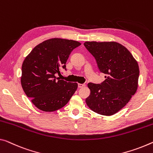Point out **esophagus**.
<instances>
[{
	"label": "esophagus",
	"mask_w": 153,
	"mask_h": 153,
	"mask_svg": "<svg viewBox=\"0 0 153 153\" xmlns=\"http://www.w3.org/2000/svg\"><path fill=\"white\" fill-rule=\"evenodd\" d=\"M85 84H81V83H79V84H78L79 88H83V87H85Z\"/></svg>",
	"instance_id": "34e87169"
}]
</instances>
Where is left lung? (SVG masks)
I'll return each mask as SVG.
<instances>
[{
	"label": "left lung",
	"instance_id": "1",
	"mask_svg": "<svg viewBox=\"0 0 153 153\" xmlns=\"http://www.w3.org/2000/svg\"><path fill=\"white\" fill-rule=\"evenodd\" d=\"M84 46L96 59L100 71L106 74L101 84H88L90 95L86 104L98 114L112 116L127 104L137 90V62L116 42H85Z\"/></svg>",
	"mask_w": 153,
	"mask_h": 153
}]
</instances>
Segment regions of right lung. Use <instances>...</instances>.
Here are the masks:
<instances>
[{"label":"right lung","instance_id":"1","mask_svg":"<svg viewBox=\"0 0 153 153\" xmlns=\"http://www.w3.org/2000/svg\"><path fill=\"white\" fill-rule=\"evenodd\" d=\"M81 43L72 39L52 38L37 45L22 65L21 85L33 104L46 112L64 107L76 91L78 84L60 80L55 74L65 69L70 53Z\"/></svg>","mask_w":153,"mask_h":153}]
</instances>
